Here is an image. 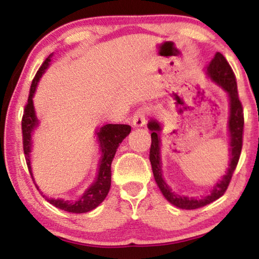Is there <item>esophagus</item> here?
<instances>
[{
    "label": "esophagus",
    "mask_w": 259,
    "mask_h": 259,
    "mask_svg": "<svg viewBox=\"0 0 259 259\" xmlns=\"http://www.w3.org/2000/svg\"><path fill=\"white\" fill-rule=\"evenodd\" d=\"M147 115H149V110H147V108H138L134 114L133 124L136 126V128H142V126H144L147 121Z\"/></svg>",
    "instance_id": "esophagus-1"
}]
</instances>
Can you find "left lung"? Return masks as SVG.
Instances as JSON below:
<instances>
[{
    "label": "left lung",
    "mask_w": 259,
    "mask_h": 259,
    "mask_svg": "<svg viewBox=\"0 0 259 259\" xmlns=\"http://www.w3.org/2000/svg\"><path fill=\"white\" fill-rule=\"evenodd\" d=\"M207 73L215 83H218L221 88L226 90L229 97V121H228V131L231 136V162L229 168L223 180L215 184L211 194L203 199L188 198V197L179 196L171 191V189L167 186L163 181L161 174V162H160V137L159 133L161 128L155 120L149 122V129L151 130V147H150V161L152 166V171L155 182L161 190L162 195L166 197L168 202H170L175 206L183 210H195V208L203 207L205 205L214 202L223 196L231 183L232 176L235 171V168L239 162L241 151H242V138H243V107L237 93L236 77L233 69L225 56L221 53H217L214 59L207 67Z\"/></svg>",
    "instance_id": "left-lung-1"
}]
</instances>
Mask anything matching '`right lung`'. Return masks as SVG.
<instances>
[{
	"mask_svg": "<svg viewBox=\"0 0 259 259\" xmlns=\"http://www.w3.org/2000/svg\"><path fill=\"white\" fill-rule=\"evenodd\" d=\"M48 56L45 62L41 64L39 70L36 71L35 76L32 80L30 94H28L27 104L24 108V114L22 118V130H23V149L24 154H25L26 165L30 171L31 178L33 179L31 171V165H30V152L32 147V139L31 135L32 131L38 124V118L35 116L34 107H33V94L35 92L36 85L38 81L42 76V73L48 67V63L51 59ZM131 131V126L128 124H106L102 125L101 128L97 131L98 142H99L100 152H101V159H100V166L99 171H98V176L96 181L90 187L85 194L80 197L79 200L76 202H69V200L63 199H54V198H46L47 202L54 205L55 207H59L61 210H64L67 212L71 213H85L96 208L102 200L106 198L109 189H110V182H112V161L116 150L120 143H122ZM36 187V186H35ZM38 189V187H36Z\"/></svg>",
	"mask_w": 259,
	"mask_h": 259,
	"instance_id": "1",
	"label": "right lung"
}]
</instances>
